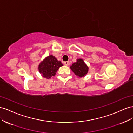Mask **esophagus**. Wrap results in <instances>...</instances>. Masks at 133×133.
Returning <instances> with one entry per match:
<instances>
[{
	"instance_id": "1",
	"label": "esophagus",
	"mask_w": 133,
	"mask_h": 133,
	"mask_svg": "<svg viewBox=\"0 0 133 133\" xmlns=\"http://www.w3.org/2000/svg\"><path fill=\"white\" fill-rule=\"evenodd\" d=\"M64 65H65L68 66V65H69L70 63H69V62H64Z\"/></svg>"
}]
</instances>
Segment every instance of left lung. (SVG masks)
I'll return each instance as SVG.
<instances>
[{
    "label": "left lung",
    "mask_w": 133,
    "mask_h": 133,
    "mask_svg": "<svg viewBox=\"0 0 133 133\" xmlns=\"http://www.w3.org/2000/svg\"><path fill=\"white\" fill-rule=\"evenodd\" d=\"M70 68L73 72L79 78L85 76L89 71L88 66L82 59H77V62L74 63L72 65L70 66Z\"/></svg>",
    "instance_id": "left-lung-1"
}]
</instances>
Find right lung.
Segmentation results:
<instances>
[{"label":"right lung","mask_w":133,"mask_h":133,"mask_svg":"<svg viewBox=\"0 0 133 133\" xmlns=\"http://www.w3.org/2000/svg\"><path fill=\"white\" fill-rule=\"evenodd\" d=\"M63 65L60 61L58 60L54 56L50 55L46 57L40 63L38 69L43 77L49 79L54 76L59 68Z\"/></svg>","instance_id":"add662e5"}]
</instances>
